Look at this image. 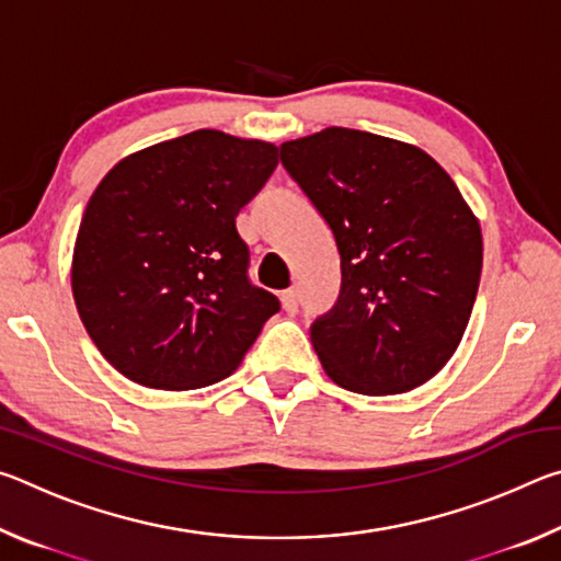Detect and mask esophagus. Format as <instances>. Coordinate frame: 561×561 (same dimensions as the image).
<instances>
[{"label": "esophagus", "instance_id": "obj_1", "mask_svg": "<svg viewBox=\"0 0 561 561\" xmlns=\"http://www.w3.org/2000/svg\"><path fill=\"white\" fill-rule=\"evenodd\" d=\"M282 307L287 314H297L299 311V289L297 287L282 291Z\"/></svg>", "mask_w": 561, "mask_h": 561}]
</instances>
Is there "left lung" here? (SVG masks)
<instances>
[{"label":"left lung","mask_w":561,"mask_h":561,"mask_svg":"<svg viewBox=\"0 0 561 561\" xmlns=\"http://www.w3.org/2000/svg\"><path fill=\"white\" fill-rule=\"evenodd\" d=\"M282 165L334 232L341 291L311 324L327 376L405 393L448 364L482 272L480 222L453 178L401 140L327 128L282 144Z\"/></svg>","instance_id":"obj_1"}]
</instances>
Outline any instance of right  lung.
Returning <instances> with one entry per match:
<instances>
[{"mask_svg": "<svg viewBox=\"0 0 561 561\" xmlns=\"http://www.w3.org/2000/svg\"><path fill=\"white\" fill-rule=\"evenodd\" d=\"M279 148L193 130L138 150L93 190L73 247L76 309L130 381L190 391L240 366L279 299L247 277L234 217Z\"/></svg>", "mask_w": 561, "mask_h": 561, "instance_id": "obj_1", "label": "right lung"}]
</instances>
